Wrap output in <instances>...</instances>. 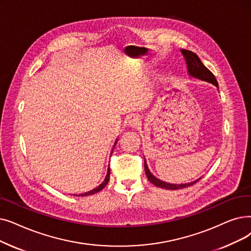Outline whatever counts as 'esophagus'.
Instances as JSON below:
<instances>
[{"label":"esophagus","instance_id":"esophagus-1","mask_svg":"<svg viewBox=\"0 0 251 251\" xmlns=\"http://www.w3.org/2000/svg\"><path fill=\"white\" fill-rule=\"evenodd\" d=\"M128 124L131 127H136L137 125H139V121L136 117H130L128 120Z\"/></svg>","mask_w":251,"mask_h":251}]
</instances>
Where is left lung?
<instances>
[{"label": "left lung", "mask_w": 251, "mask_h": 251, "mask_svg": "<svg viewBox=\"0 0 251 251\" xmlns=\"http://www.w3.org/2000/svg\"><path fill=\"white\" fill-rule=\"evenodd\" d=\"M181 53L183 54L184 58H186V60H187L188 70H189L190 75H194V77H197L201 80L208 81V82L214 84L216 87H219V84H217V81L214 77V75L201 62L200 58L197 56V54H195L192 51L183 50V49H181ZM145 171H146L148 179L152 184H155L156 187H160V188L167 189V190H179V189H183V188H188V187L193 186V184H195L196 182H198L201 179V178H199L198 180L190 182V183H184V184H171V183L164 182V181H162V180L156 178L154 176H152V174L150 172L148 166H147L146 161H145Z\"/></svg>", "instance_id": "left-lung-1"}]
</instances>
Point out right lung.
<instances>
[{
    "instance_id": "right-lung-1",
    "label": "right lung",
    "mask_w": 251,
    "mask_h": 251,
    "mask_svg": "<svg viewBox=\"0 0 251 251\" xmlns=\"http://www.w3.org/2000/svg\"><path fill=\"white\" fill-rule=\"evenodd\" d=\"M110 173H111V169L108 168L107 169V173H106V176H105V178H104V180H103V182L100 184V186H99L97 188H95L94 190H92V191H90V192H88V193H84V194H80L79 196H89V195H93V194H95V193H97V192H100V191H101L106 184H107V182H108V180H110Z\"/></svg>"
}]
</instances>
